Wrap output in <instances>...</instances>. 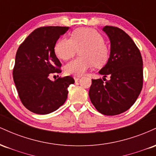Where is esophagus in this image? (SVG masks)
Wrapping results in <instances>:
<instances>
[{"label":"esophagus","instance_id":"34e87169","mask_svg":"<svg viewBox=\"0 0 156 156\" xmlns=\"http://www.w3.org/2000/svg\"><path fill=\"white\" fill-rule=\"evenodd\" d=\"M73 78H74L75 81H76V82L78 81V80H80V77H78V76H74V77H73Z\"/></svg>","mask_w":156,"mask_h":156}]
</instances>
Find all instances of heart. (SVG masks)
<instances>
[{
	"instance_id": "b5f03b06",
	"label": "heart",
	"mask_w": 156,
	"mask_h": 156,
	"mask_svg": "<svg viewBox=\"0 0 156 156\" xmlns=\"http://www.w3.org/2000/svg\"><path fill=\"white\" fill-rule=\"evenodd\" d=\"M78 51L80 56L65 66L66 74L81 76L94 64L96 67L104 65L110 55V49L103 36L96 30L89 28L74 30L70 39H60L54 47L56 56L63 61L73 58Z\"/></svg>"
}]
</instances>
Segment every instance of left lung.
<instances>
[{
  "label": "left lung",
  "mask_w": 156,
  "mask_h": 156,
  "mask_svg": "<svg viewBox=\"0 0 156 156\" xmlns=\"http://www.w3.org/2000/svg\"><path fill=\"white\" fill-rule=\"evenodd\" d=\"M111 42L108 62L99 73L110 79H92L89 95L101 114L114 116L126 112L134 104L143 86V62L133 39L117 27L103 28Z\"/></svg>",
  "instance_id": "1"
}]
</instances>
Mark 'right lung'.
Instances as JSON below:
<instances>
[{"label":"right lung","mask_w":156,"mask_h":156,"mask_svg":"<svg viewBox=\"0 0 156 156\" xmlns=\"http://www.w3.org/2000/svg\"><path fill=\"white\" fill-rule=\"evenodd\" d=\"M66 26H43L37 28L23 41L16 53L13 79L21 102L37 114L57 110L67 98V88L74 83L73 77H59L51 81V73H62V64L54 47Z\"/></svg>","instance_id":"1"}]
</instances>
